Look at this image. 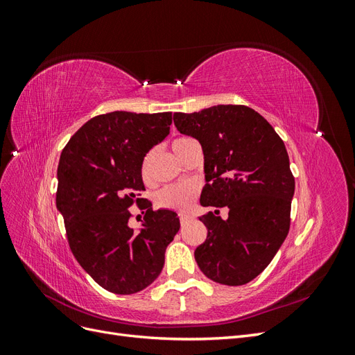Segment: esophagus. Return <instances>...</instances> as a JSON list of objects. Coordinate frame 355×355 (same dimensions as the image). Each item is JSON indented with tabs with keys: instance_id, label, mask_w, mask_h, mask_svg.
<instances>
[{
	"instance_id": "obj_1",
	"label": "esophagus",
	"mask_w": 355,
	"mask_h": 355,
	"mask_svg": "<svg viewBox=\"0 0 355 355\" xmlns=\"http://www.w3.org/2000/svg\"><path fill=\"white\" fill-rule=\"evenodd\" d=\"M179 220H180L182 225H185V223H188L191 220V216H189V214H187V213H180L179 214Z\"/></svg>"
}]
</instances>
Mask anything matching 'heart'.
<instances>
[{"label":"heart","instance_id":"obj_1","mask_svg":"<svg viewBox=\"0 0 355 355\" xmlns=\"http://www.w3.org/2000/svg\"><path fill=\"white\" fill-rule=\"evenodd\" d=\"M191 141L189 137H179L171 144L175 154L179 157L182 148ZM142 178L145 182L151 180L149 178V157H146L142 163ZM198 194V185L196 182H185V184H173L159 189L155 196V202L158 207L170 210H187L191 207Z\"/></svg>","mask_w":355,"mask_h":355}]
</instances>
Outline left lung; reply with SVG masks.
Listing matches in <instances>:
<instances>
[{"instance_id":"left-lung-1","label":"left lung","mask_w":355,"mask_h":355,"mask_svg":"<svg viewBox=\"0 0 355 355\" xmlns=\"http://www.w3.org/2000/svg\"><path fill=\"white\" fill-rule=\"evenodd\" d=\"M182 135L197 139L204 154L206 187L201 206L228 207L229 218L213 211L200 218L207 239L194 256L210 280L241 286L270 265L286 240L295 178L282 137L254 110L218 105L200 112H176Z\"/></svg>"}]
</instances>
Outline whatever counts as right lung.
<instances>
[{"mask_svg": "<svg viewBox=\"0 0 355 355\" xmlns=\"http://www.w3.org/2000/svg\"><path fill=\"white\" fill-rule=\"evenodd\" d=\"M170 124L171 112L103 114L85 123L62 151L56 207L75 259L108 292L132 295L151 284L180 228L176 211L153 210L137 198L145 191L144 158L164 141ZM135 200L146 214L139 233L128 227Z\"/></svg>", "mask_w": 355, "mask_h": 355, "instance_id": "1", "label": "right lung"}]
</instances>
